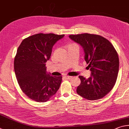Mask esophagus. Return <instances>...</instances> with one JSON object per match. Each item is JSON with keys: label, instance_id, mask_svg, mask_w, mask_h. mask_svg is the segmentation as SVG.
Returning a JSON list of instances; mask_svg holds the SVG:
<instances>
[{"label": "esophagus", "instance_id": "obj_1", "mask_svg": "<svg viewBox=\"0 0 129 129\" xmlns=\"http://www.w3.org/2000/svg\"><path fill=\"white\" fill-rule=\"evenodd\" d=\"M64 78L65 79H71L73 77H72V76H64Z\"/></svg>", "mask_w": 129, "mask_h": 129}]
</instances>
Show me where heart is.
Instances as JSON below:
<instances>
[{
	"label": "heart",
	"instance_id": "b5f03b06",
	"mask_svg": "<svg viewBox=\"0 0 129 129\" xmlns=\"http://www.w3.org/2000/svg\"><path fill=\"white\" fill-rule=\"evenodd\" d=\"M69 46H70V45H69Z\"/></svg>",
	"mask_w": 129,
	"mask_h": 129
}]
</instances>
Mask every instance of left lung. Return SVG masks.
I'll use <instances>...</instances> for the list:
<instances>
[{
	"mask_svg": "<svg viewBox=\"0 0 129 129\" xmlns=\"http://www.w3.org/2000/svg\"><path fill=\"white\" fill-rule=\"evenodd\" d=\"M69 38L83 47L84 59L91 72L86 79L79 76L81 83L76 92L87 100L103 98L114 87L119 70V58L114 47L102 36L84 33Z\"/></svg>",
	"mask_w": 129,
	"mask_h": 129,
	"instance_id": "8db88e82",
	"label": "left lung"
}]
</instances>
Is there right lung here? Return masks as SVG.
I'll use <instances>...</instances> for the list:
<instances>
[{
	"label": "right lung",
	"instance_id": "right-lung-1",
	"mask_svg": "<svg viewBox=\"0 0 129 129\" xmlns=\"http://www.w3.org/2000/svg\"><path fill=\"white\" fill-rule=\"evenodd\" d=\"M64 36L36 34L24 39L18 47L14 60L16 77L22 91L33 101L46 102L59 88L62 77L47 73L45 63L54 45Z\"/></svg>",
	"mask_w": 129,
	"mask_h": 129
}]
</instances>
